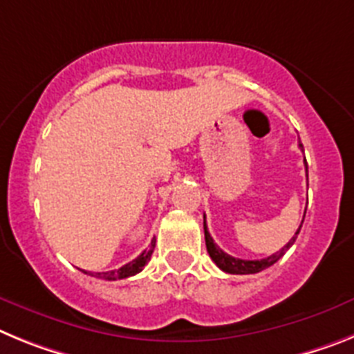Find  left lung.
<instances>
[{"label": "left lung", "mask_w": 354, "mask_h": 354, "mask_svg": "<svg viewBox=\"0 0 354 354\" xmlns=\"http://www.w3.org/2000/svg\"><path fill=\"white\" fill-rule=\"evenodd\" d=\"M299 146H301V144H299ZM301 147H303V146H301ZM305 169H306V173H308V165H306V162H305ZM306 176H308V174H306ZM301 224H303V223H301ZM203 226H205V242H207L208 254H210V258L215 262V266L219 267V269H223L224 272H228V274H254V272H260V270L270 267L272 263L278 262L279 258L287 253L288 248H290V245L296 242V236H297V233H299V230H301V226H299V228H297V232H296V235L292 236L290 241L287 242V245H283V248H281L278 253L270 254V257H267V258H262V260H242V258L230 257L228 253H224L219 245L215 244L214 239H212L210 233H208L207 217H205V223H203Z\"/></svg>", "instance_id": "obj_1"}]
</instances>
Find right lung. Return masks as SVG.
<instances>
[{"mask_svg":"<svg viewBox=\"0 0 354 354\" xmlns=\"http://www.w3.org/2000/svg\"><path fill=\"white\" fill-rule=\"evenodd\" d=\"M153 250H155V239H153L151 245H149V248H147L146 251H142V253H140L139 257L135 258V260H131L130 263H126V266H122L121 269L106 270V272H88V270H84V272H85V274H88V276H94V278L109 279V281H112V279L130 278V276H135V274H137V272H140V270L144 269V266H146V263L149 262V258H151Z\"/></svg>","mask_w":354,"mask_h":354,"instance_id":"obj_1","label":"right lung"}]
</instances>
